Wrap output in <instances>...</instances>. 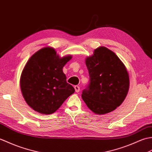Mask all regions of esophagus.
Instances as JSON below:
<instances>
[{
  "label": "esophagus",
  "instance_id": "esophagus-1",
  "mask_svg": "<svg viewBox=\"0 0 152 152\" xmlns=\"http://www.w3.org/2000/svg\"><path fill=\"white\" fill-rule=\"evenodd\" d=\"M74 88H75L76 92H79L80 91V87L79 86H74Z\"/></svg>",
  "mask_w": 152,
  "mask_h": 152
}]
</instances>
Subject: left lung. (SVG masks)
I'll use <instances>...</instances> for the list:
<instances>
[{
    "label": "left lung",
    "mask_w": 152,
    "mask_h": 152,
    "mask_svg": "<svg viewBox=\"0 0 152 152\" xmlns=\"http://www.w3.org/2000/svg\"><path fill=\"white\" fill-rule=\"evenodd\" d=\"M85 63L90 81L82 98L96 114L112 112L123 103L129 88V77L126 66L115 53L101 46L87 56Z\"/></svg>",
    "instance_id": "obj_1"
}]
</instances>
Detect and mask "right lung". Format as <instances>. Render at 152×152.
<instances>
[{"label": "right lung", "mask_w": 152, "mask_h": 152, "mask_svg": "<svg viewBox=\"0 0 152 152\" xmlns=\"http://www.w3.org/2000/svg\"><path fill=\"white\" fill-rule=\"evenodd\" d=\"M72 58L71 55L60 57L55 49L45 47L29 58L22 71L20 87L25 102L33 110L51 114L75 92L62 71Z\"/></svg>", "instance_id": "1"}]
</instances>
